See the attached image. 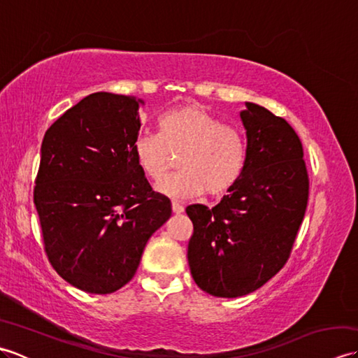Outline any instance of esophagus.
Segmentation results:
<instances>
[{
  "label": "esophagus",
  "mask_w": 358,
  "mask_h": 358,
  "mask_svg": "<svg viewBox=\"0 0 358 358\" xmlns=\"http://www.w3.org/2000/svg\"><path fill=\"white\" fill-rule=\"evenodd\" d=\"M172 210H173V214H183L185 208H183V204H180L178 201H172Z\"/></svg>",
  "instance_id": "obj_1"
}]
</instances>
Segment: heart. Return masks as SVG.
Returning <instances> with one entry per match:
<instances>
[{
    "label": "heart",
    "mask_w": 358,
    "mask_h": 358,
    "mask_svg": "<svg viewBox=\"0 0 358 358\" xmlns=\"http://www.w3.org/2000/svg\"><path fill=\"white\" fill-rule=\"evenodd\" d=\"M181 171L164 180L159 191L175 196L206 192L217 196L229 191L241 177L246 163V141L237 127L223 124L203 106L185 104L162 113L158 134H141L132 144L140 169L159 181L179 155Z\"/></svg>",
    "instance_id": "b5f03b06"
}]
</instances>
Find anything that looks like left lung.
I'll return each instance as SVG.
<instances>
[{
  "label": "left lung",
  "instance_id": "8db88e82",
  "mask_svg": "<svg viewBox=\"0 0 358 358\" xmlns=\"http://www.w3.org/2000/svg\"><path fill=\"white\" fill-rule=\"evenodd\" d=\"M246 163L217 206L186 208L194 234L187 262L196 286L223 299L257 291L286 264L305 217L309 178L291 124L246 103Z\"/></svg>",
  "mask_w": 358,
  "mask_h": 358
}]
</instances>
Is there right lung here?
Wrapping results in <instances>:
<instances>
[{"mask_svg":"<svg viewBox=\"0 0 358 358\" xmlns=\"http://www.w3.org/2000/svg\"><path fill=\"white\" fill-rule=\"evenodd\" d=\"M140 104L92 94L43 138L34 203L44 250L59 277L89 294L129 283L148 240L172 214L171 200L152 191L132 154Z\"/></svg>","mask_w":358,"mask_h":358,"instance_id":"1","label":"right lung"}]
</instances>
